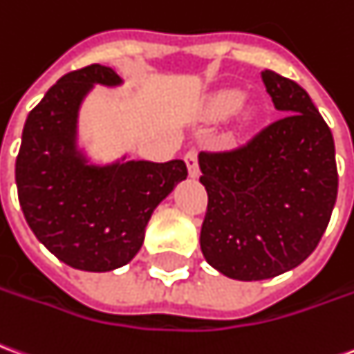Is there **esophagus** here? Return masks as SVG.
<instances>
[{"instance_id":"34e87169","label":"esophagus","mask_w":354,"mask_h":354,"mask_svg":"<svg viewBox=\"0 0 354 354\" xmlns=\"http://www.w3.org/2000/svg\"><path fill=\"white\" fill-rule=\"evenodd\" d=\"M185 165H187V172H189V176L197 178L199 176V165H197V151H187L185 153Z\"/></svg>"}]
</instances>
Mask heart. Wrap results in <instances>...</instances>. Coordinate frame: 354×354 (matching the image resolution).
Here are the masks:
<instances>
[{
	"label": "heart",
	"instance_id": "obj_1",
	"mask_svg": "<svg viewBox=\"0 0 354 354\" xmlns=\"http://www.w3.org/2000/svg\"><path fill=\"white\" fill-rule=\"evenodd\" d=\"M241 93L236 90H224L214 93L209 103H207V109H205V115L209 118H224L232 115L239 105H241Z\"/></svg>",
	"mask_w": 354,
	"mask_h": 354
}]
</instances>
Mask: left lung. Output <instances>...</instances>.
I'll list each match as a JSON object with an SVG mask.
<instances>
[{"mask_svg":"<svg viewBox=\"0 0 354 354\" xmlns=\"http://www.w3.org/2000/svg\"><path fill=\"white\" fill-rule=\"evenodd\" d=\"M278 118L230 151L199 153L209 203L201 251L234 280L280 276L313 253L337 197L330 126L297 82L263 73Z\"/></svg>","mask_w":354,"mask_h":354,"instance_id":"8db88e82","label":"left lung"}]
</instances>
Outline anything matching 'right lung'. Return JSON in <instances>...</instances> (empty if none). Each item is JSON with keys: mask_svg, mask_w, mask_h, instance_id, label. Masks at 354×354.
<instances>
[{"mask_svg": "<svg viewBox=\"0 0 354 354\" xmlns=\"http://www.w3.org/2000/svg\"><path fill=\"white\" fill-rule=\"evenodd\" d=\"M113 68L65 74L24 122L15 180L24 218L44 245L73 268L109 272L140 251L145 226L178 182L185 162L117 160L90 165L78 151V111L93 84L118 86Z\"/></svg>", "mask_w": 354, "mask_h": 354, "instance_id": "add662e5", "label": "right lung"}]
</instances>
